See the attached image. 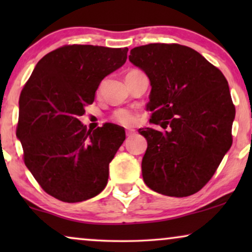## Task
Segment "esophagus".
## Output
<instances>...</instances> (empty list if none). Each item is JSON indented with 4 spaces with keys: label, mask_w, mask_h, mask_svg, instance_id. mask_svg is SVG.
<instances>
[{
    "label": "esophagus",
    "mask_w": 252,
    "mask_h": 252,
    "mask_svg": "<svg viewBox=\"0 0 252 252\" xmlns=\"http://www.w3.org/2000/svg\"><path fill=\"white\" fill-rule=\"evenodd\" d=\"M135 132H134V129H126V135L127 137H132Z\"/></svg>",
    "instance_id": "34e87169"
}]
</instances>
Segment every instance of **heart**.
Listing matches in <instances>:
<instances>
[{"mask_svg":"<svg viewBox=\"0 0 252 252\" xmlns=\"http://www.w3.org/2000/svg\"><path fill=\"white\" fill-rule=\"evenodd\" d=\"M113 119L123 125H132L135 123L136 117L133 112L128 111V110H118L115 115H113Z\"/></svg>","mask_w":252,"mask_h":252,"instance_id":"heart-1","label":"heart"}]
</instances>
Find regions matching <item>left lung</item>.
<instances>
[{"mask_svg":"<svg viewBox=\"0 0 252 252\" xmlns=\"http://www.w3.org/2000/svg\"><path fill=\"white\" fill-rule=\"evenodd\" d=\"M129 62L150 80V123L140 128L148 147L142 177L154 191L186 197L204 187L232 146L235 108L221 71L181 44L150 43L130 50Z\"/></svg>","mask_w":252,"mask_h":252,"instance_id":"left-lung-1","label":"left lung"}]
</instances>
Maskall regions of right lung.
<instances>
[{"mask_svg": "<svg viewBox=\"0 0 252 252\" xmlns=\"http://www.w3.org/2000/svg\"><path fill=\"white\" fill-rule=\"evenodd\" d=\"M127 51L89 44L58 48L37 62L20 93L16 135L24 161L43 190L60 201H86L108 184L125 128L109 123L87 130L78 118L103 79L125 64Z\"/></svg>", "mask_w": 252, "mask_h": 252, "instance_id": "1", "label": "right lung"}]
</instances>
